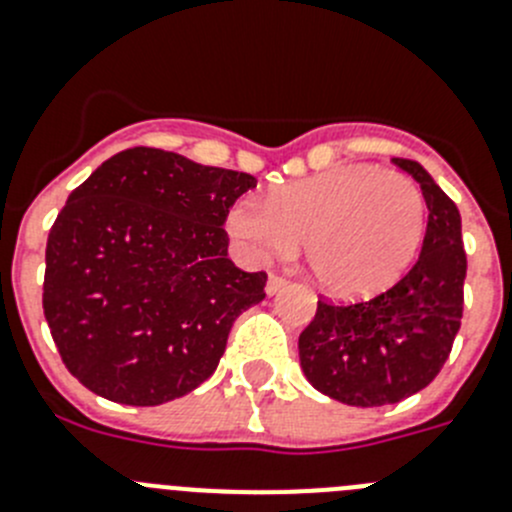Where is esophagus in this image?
<instances>
[{"instance_id": "obj_1", "label": "esophagus", "mask_w": 512, "mask_h": 512, "mask_svg": "<svg viewBox=\"0 0 512 512\" xmlns=\"http://www.w3.org/2000/svg\"><path fill=\"white\" fill-rule=\"evenodd\" d=\"M287 284H289L287 277H282V274H271L269 282H266V295H277V292H282Z\"/></svg>"}]
</instances>
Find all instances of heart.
I'll list each match as a JSON object with an SVG mask.
<instances>
[{"mask_svg":"<svg viewBox=\"0 0 512 512\" xmlns=\"http://www.w3.org/2000/svg\"><path fill=\"white\" fill-rule=\"evenodd\" d=\"M235 241L259 256H289L305 243L307 266L325 292L364 297L408 271L425 235V197L405 174L382 166H336L269 194L235 202Z\"/></svg>","mask_w":512,"mask_h":512,"instance_id":"b5f03b06","label":"heart"}]
</instances>
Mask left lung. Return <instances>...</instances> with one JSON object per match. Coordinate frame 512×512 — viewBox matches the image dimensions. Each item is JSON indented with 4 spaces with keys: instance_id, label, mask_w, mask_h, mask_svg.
Here are the masks:
<instances>
[{
    "instance_id": "8db88e82",
    "label": "left lung",
    "mask_w": 512,
    "mask_h": 512,
    "mask_svg": "<svg viewBox=\"0 0 512 512\" xmlns=\"http://www.w3.org/2000/svg\"><path fill=\"white\" fill-rule=\"evenodd\" d=\"M420 184L428 228L413 269L369 300H318L300 333V364L323 395L356 408L395 405L436 379L459 333L467 253L449 194L410 158H395Z\"/></svg>"
}]
</instances>
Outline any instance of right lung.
I'll list each match as a JSON object with an SVG mask.
<instances>
[{
  "label": "right lung",
  "mask_w": 512,
  "mask_h": 512,
  "mask_svg": "<svg viewBox=\"0 0 512 512\" xmlns=\"http://www.w3.org/2000/svg\"><path fill=\"white\" fill-rule=\"evenodd\" d=\"M243 171L161 148L107 158L69 194L45 246L43 312L63 364L104 400L151 408L200 387L266 271L228 259Z\"/></svg>",
  "instance_id": "add662e5"
}]
</instances>
